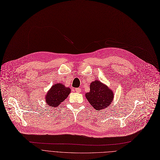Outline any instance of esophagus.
Listing matches in <instances>:
<instances>
[{"label":"esophagus","mask_w":160,"mask_h":160,"mask_svg":"<svg viewBox=\"0 0 160 160\" xmlns=\"http://www.w3.org/2000/svg\"><path fill=\"white\" fill-rule=\"evenodd\" d=\"M75 90H76V92H78V93H80V92H81V89H80L79 88H76V89H75Z\"/></svg>","instance_id":"1"}]
</instances>
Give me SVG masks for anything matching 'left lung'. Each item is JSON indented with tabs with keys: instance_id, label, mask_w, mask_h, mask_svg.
<instances>
[{
	"instance_id": "left-lung-1",
	"label": "left lung",
	"mask_w": 160,
	"mask_h": 160,
	"mask_svg": "<svg viewBox=\"0 0 160 160\" xmlns=\"http://www.w3.org/2000/svg\"><path fill=\"white\" fill-rule=\"evenodd\" d=\"M90 91L85 96L90 104L97 111H100L109 106L113 99V92L99 81H95L90 84Z\"/></svg>"
}]
</instances>
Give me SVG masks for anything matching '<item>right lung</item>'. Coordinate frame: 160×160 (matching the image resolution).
Masks as SVG:
<instances>
[{"label": "right lung", "instance_id": "add662e5", "mask_svg": "<svg viewBox=\"0 0 160 160\" xmlns=\"http://www.w3.org/2000/svg\"><path fill=\"white\" fill-rule=\"evenodd\" d=\"M70 93V89L62 84H54L45 96L47 104L52 108L58 106L63 102Z\"/></svg>", "mask_w": 160, "mask_h": 160}]
</instances>
